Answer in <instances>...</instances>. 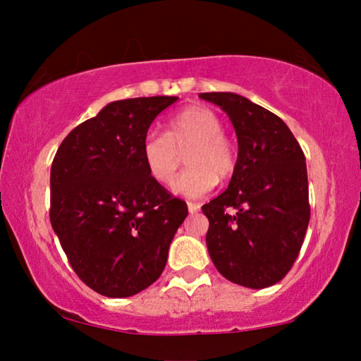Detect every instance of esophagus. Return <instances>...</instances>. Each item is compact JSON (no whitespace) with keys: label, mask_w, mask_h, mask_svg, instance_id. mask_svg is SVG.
Wrapping results in <instances>:
<instances>
[{"label":"esophagus","mask_w":361,"mask_h":361,"mask_svg":"<svg viewBox=\"0 0 361 361\" xmlns=\"http://www.w3.org/2000/svg\"><path fill=\"white\" fill-rule=\"evenodd\" d=\"M187 209H189V214H197L200 210V204H195V202H189L187 204Z\"/></svg>","instance_id":"obj_1"}]
</instances>
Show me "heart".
I'll return each mask as SVG.
<instances>
[{
	"label": "heart",
	"instance_id": "heart-1",
	"mask_svg": "<svg viewBox=\"0 0 361 361\" xmlns=\"http://www.w3.org/2000/svg\"><path fill=\"white\" fill-rule=\"evenodd\" d=\"M224 123L210 108L187 106L167 121L166 133H147L141 145V157L147 172L162 185L171 184L179 171L187 149L189 166L176 180L177 195L200 199L209 194L220 179H228L236 169L233 142L224 133Z\"/></svg>",
	"mask_w": 361,
	"mask_h": 361
}]
</instances>
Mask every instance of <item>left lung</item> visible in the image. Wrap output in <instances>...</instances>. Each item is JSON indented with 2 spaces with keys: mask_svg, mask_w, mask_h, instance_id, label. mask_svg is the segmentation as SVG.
I'll list each match as a JSON object with an SVG mask.
<instances>
[{
  "mask_svg": "<svg viewBox=\"0 0 361 361\" xmlns=\"http://www.w3.org/2000/svg\"><path fill=\"white\" fill-rule=\"evenodd\" d=\"M199 97L228 115L238 140L228 189L202 207L209 219V255L231 283L269 288L293 268L307 231L304 152L279 116L248 98L231 92Z\"/></svg>",
  "mask_w": 361,
  "mask_h": 361,
  "instance_id": "left-lung-1",
  "label": "left lung"
}]
</instances>
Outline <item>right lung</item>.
Wrapping results in <instances>:
<instances>
[{
    "instance_id": "add662e5",
    "label": "right lung",
    "mask_w": 361,
    "mask_h": 361,
    "mask_svg": "<svg viewBox=\"0 0 361 361\" xmlns=\"http://www.w3.org/2000/svg\"><path fill=\"white\" fill-rule=\"evenodd\" d=\"M177 97L108 103L59 146L51 167V224L72 268L106 298L157 281L187 205L147 172L141 145Z\"/></svg>"
}]
</instances>
